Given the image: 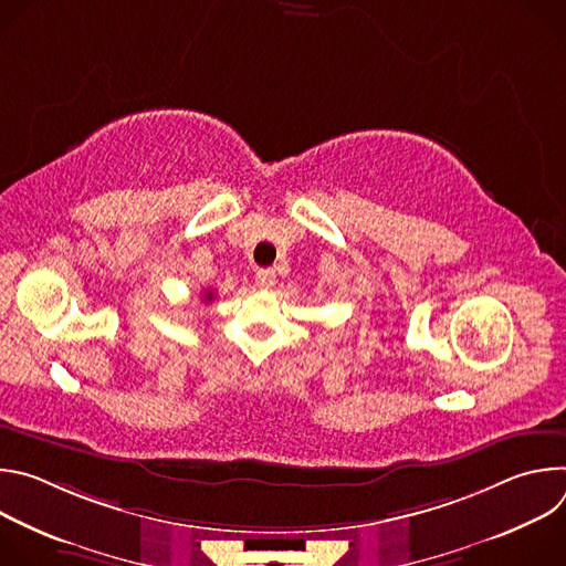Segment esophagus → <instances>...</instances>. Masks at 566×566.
I'll return each instance as SVG.
<instances>
[{"label":"esophagus","instance_id":"esophagus-1","mask_svg":"<svg viewBox=\"0 0 566 566\" xmlns=\"http://www.w3.org/2000/svg\"><path fill=\"white\" fill-rule=\"evenodd\" d=\"M255 282H258V286L264 289V291L273 289V286H275V271H273V269H260L258 275H255Z\"/></svg>","mask_w":566,"mask_h":566}]
</instances>
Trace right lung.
I'll return each instance as SVG.
<instances>
[{
    "mask_svg": "<svg viewBox=\"0 0 566 566\" xmlns=\"http://www.w3.org/2000/svg\"><path fill=\"white\" fill-rule=\"evenodd\" d=\"M212 297H214V295H212V291H206V295H203V300H206V302H212Z\"/></svg>",
    "mask_w": 566,
    "mask_h": 566,
    "instance_id": "1",
    "label": "right lung"
}]
</instances>
